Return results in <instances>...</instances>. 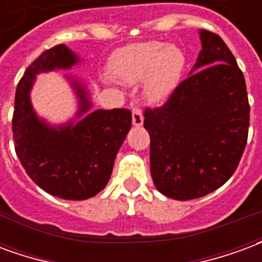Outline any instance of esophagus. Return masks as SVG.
Wrapping results in <instances>:
<instances>
[{
    "instance_id": "obj_1",
    "label": "esophagus",
    "mask_w": 262,
    "mask_h": 262,
    "mask_svg": "<svg viewBox=\"0 0 262 262\" xmlns=\"http://www.w3.org/2000/svg\"><path fill=\"white\" fill-rule=\"evenodd\" d=\"M143 120H144V118H143L142 109H139L137 106H135V108H133V111H132V122H133V125L142 126Z\"/></svg>"
}]
</instances>
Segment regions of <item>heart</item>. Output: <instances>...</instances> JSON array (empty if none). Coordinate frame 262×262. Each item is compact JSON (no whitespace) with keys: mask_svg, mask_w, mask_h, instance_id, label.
<instances>
[{"mask_svg":"<svg viewBox=\"0 0 262 262\" xmlns=\"http://www.w3.org/2000/svg\"><path fill=\"white\" fill-rule=\"evenodd\" d=\"M187 69V54L174 43L146 42L132 45L115 54L109 75L125 85L143 82V97L160 103L176 91Z\"/></svg>","mask_w":262,"mask_h":262,"instance_id":"obj_1","label":"heart"}]
</instances>
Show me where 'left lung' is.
Returning <instances> with one entry per match:
<instances>
[{"mask_svg": "<svg viewBox=\"0 0 262 262\" xmlns=\"http://www.w3.org/2000/svg\"><path fill=\"white\" fill-rule=\"evenodd\" d=\"M202 49L189 77L157 109H146L156 188L189 201L213 192L236 171L250 125L246 81L230 49L201 29Z\"/></svg>", "mask_w": 262, "mask_h": 262, "instance_id": "left-lung-1", "label": "left lung"}]
</instances>
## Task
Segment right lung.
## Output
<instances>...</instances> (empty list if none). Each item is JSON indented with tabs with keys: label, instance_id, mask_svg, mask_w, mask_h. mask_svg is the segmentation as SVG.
I'll return each instance as SVG.
<instances>
[{
	"label": "right lung",
	"instance_id": "right-lung-1",
	"mask_svg": "<svg viewBox=\"0 0 262 262\" xmlns=\"http://www.w3.org/2000/svg\"><path fill=\"white\" fill-rule=\"evenodd\" d=\"M81 60L66 45L42 53L26 69L15 92V151L26 174L53 196L84 201L106 187L116 154L132 126L129 109L92 111L88 86L73 74L64 78L77 98L74 118L52 125L36 114L31 91L40 73L70 70Z\"/></svg>",
	"mask_w": 262,
	"mask_h": 262
}]
</instances>
